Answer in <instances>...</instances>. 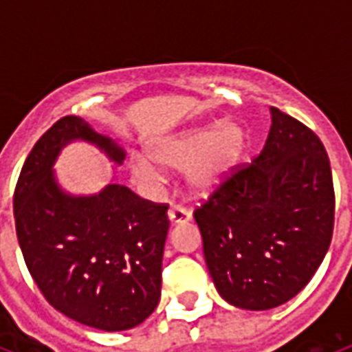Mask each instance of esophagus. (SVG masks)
Instances as JSON below:
<instances>
[{"label": "esophagus", "instance_id": "obj_1", "mask_svg": "<svg viewBox=\"0 0 352 352\" xmlns=\"http://www.w3.org/2000/svg\"><path fill=\"white\" fill-rule=\"evenodd\" d=\"M168 219L173 226L175 224H186L192 219V213L188 209H184V207H171L168 211Z\"/></svg>", "mask_w": 352, "mask_h": 352}]
</instances>
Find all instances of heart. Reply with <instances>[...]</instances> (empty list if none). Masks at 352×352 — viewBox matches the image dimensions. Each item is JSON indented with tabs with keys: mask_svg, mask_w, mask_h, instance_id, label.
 <instances>
[{
	"mask_svg": "<svg viewBox=\"0 0 352 352\" xmlns=\"http://www.w3.org/2000/svg\"><path fill=\"white\" fill-rule=\"evenodd\" d=\"M247 131L241 124L217 122L186 130L177 135L154 139L145 156H133L131 171L146 183L160 181V168L184 169V181L192 194L209 196L228 181L247 151Z\"/></svg>",
	"mask_w": 352,
	"mask_h": 352,
	"instance_id": "obj_1",
	"label": "heart"
}]
</instances>
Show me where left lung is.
Masks as SVG:
<instances>
[{"instance_id": "8db88e82", "label": "left lung", "mask_w": 352, "mask_h": 352, "mask_svg": "<svg viewBox=\"0 0 352 352\" xmlns=\"http://www.w3.org/2000/svg\"><path fill=\"white\" fill-rule=\"evenodd\" d=\"M258 158L196 209L214 287L247 311L279 307L324 260L333 232V184L324 145L272 107Z\"/></svg>"}]
</instances>
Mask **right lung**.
<instances>
[{"mask_svg":"<svg viewBox=\"0 0 352 352\" xmlns=\"http://www.w3.org/2000/svg\"><path fill=\"white\" fill-rule=\"evenodd\" d=\"M82 141L122 166L126 151L80 116L60 118L35 143L14 190V222L32 277L49 303L80 324L122 332L156 309L168 206L113 179L96 194H73L56 177L58 156Z\"/></svg>","mask_w":352,"mask_h":352,"instance_id":"add662e5","label":"right lung"}]
</instances>
